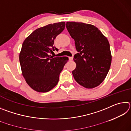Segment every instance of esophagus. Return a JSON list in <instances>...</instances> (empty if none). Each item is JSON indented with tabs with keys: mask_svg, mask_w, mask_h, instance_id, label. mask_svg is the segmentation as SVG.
Instances as JSON below:
<instances>
[{
	"mask_svg": "<svg viewBox=\"0 0 131 131\" xmlns=\"http://www.w3.org/2000/svg\"><path fill=\"white\" fill-rule=\"evenodd\" d=\"M73 59V57H69V60L70 61H72Z\"/></svg>",
	"mask_w": 131,
	"mask_h": 131,
	"instance_id": "obj_1",
	"label": "esophagus"
}]
</instances>
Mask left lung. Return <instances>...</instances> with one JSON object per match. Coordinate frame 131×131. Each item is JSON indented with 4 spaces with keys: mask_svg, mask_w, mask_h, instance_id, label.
<instances>
[{
    "mask_svg": "<svg viewBox=\"0 0 131 131\" xmlns=\"http://www.w3.org/2000/svg\"><path fill=\"white\" fill-rule=\"evenodd\" d=\"M66 26L77 51L74 55L76 68L72 71L75 80L86 88L97 87L105 80L112 62L107 38L90 24L67 22Z\"/></svg>",
    "mask_w": 131,
    "mask_h": 131,
    "instance_id": "obj_1",
    "label": "left lung"
}]
</instances>
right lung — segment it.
Masks as SVG:
<instances>
[{
	"instance_id": "obj_1",
	"label": "right lung",
	"mask_w": 131,
	"mask_h": 131,
	"mask_svg": "<svg viewBox=\"0 0 131 131\" xmlns=\"http://www.w3.org/2000/svg\"><path fill=\"white\" fill-rule=\"evenodd\" d=\"M65 22L49 24L34 31L24 40L19 62L26 83L36 91L46 92L58 83L59 74L69 60L50 55L58 49L54 40L64 30Z\"/></svg>"
}]
</instances>
